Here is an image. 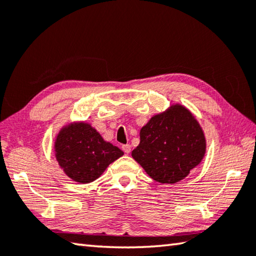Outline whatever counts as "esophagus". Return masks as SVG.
Wrapping results in <instances>:
<instances>
[{
    "mask_svg": "<svg viewBox=\"0 0 256 256\" xmlns=\"http://www.w3.org/2000/svg\"><path fill=\"white\" fill-rule=\"evenodd\" d=\"M122 148H123V151H124L125 153H126V154H128L130 152H131V145H130V144H125V145H123Z\"/></svg>",
    "mask_w": 256,
    "mask_h": 256,
    "instance_id": "34e87169",
    "label": "esophagus"
}]
</instances>
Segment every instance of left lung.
I'll return each instance as SVG.
<instances>
[{
    "mask_svg": "<svg viewBox=\"0 0 256 256\" xmlns=\"http://www.w3.org/2000/svg\"><path fill=\"white\" fill-rule=\"evenodd\" d=\"M206 151L202 128L181 104L154 115L140 131L132 158L154 181L174 184L201 163Z\"/></svg>",
    "mask_w": 256,
    "mask_h": 256,
    "instance_id": "1",
    "label": "left lung"
}]
</instances>
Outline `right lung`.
Returning a JSON list of instances; mask_svg holds the SVG:
<instances>
[{
    "instance_id": "right-lung-1",
    "label": "right lung",
    "mask_w": 256,
    "mask_h": 256,
    "mask_svg": "<svg viewBox=\"0 0 256 256\" xmlns=\"http://www.w3.org/2000/svg\"><path fill=\"white\" fill-rule=\"evenodd\" d=\"M54 150L64 173L82 184L95 181L110 164L124 154L118 146L104 141L101 134L85 122L62 128L55 140Z\"/></svg>"
}]
</instances>
